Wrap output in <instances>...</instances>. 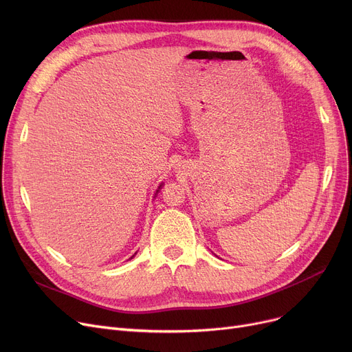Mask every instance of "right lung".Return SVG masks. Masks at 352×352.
Here are the masks:
<instances>
[{"label":"right lung","instance_id":"1","mask_svg":"<svg viewBox=\"0 0 352 352\" xmlns=\"http://www.w3.org/2000/svg\"><path fill=\"white\" fill-rule=\"evenodd\" d=\"M160 188H161V186H160V187H158V190H157V192H158V191H160ZM133 256H134V255H133ZM133 256H131V258H133Z\"/></svg>","mask_w":352,"mask_h":352}]
</instances>
